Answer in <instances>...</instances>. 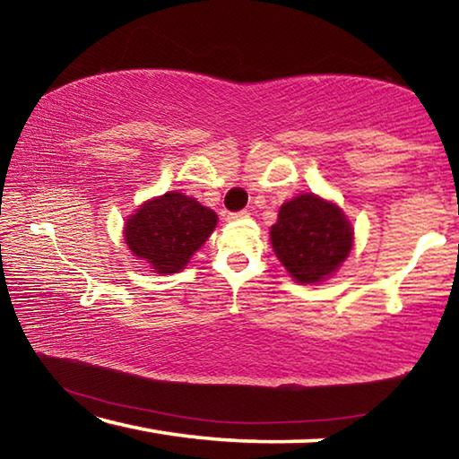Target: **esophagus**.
Returning <instances> with one entry per match:
<instances>
[{
    "mask_svg": "<svg viewBox=\"0 0 459 459\" xmlns=\"http://www.w3.org/2000/svg\"><path fill=\"white\" fill-rule=\"evenodd\" d=\"M248 211H238V212H230L229 214V221H240V219H247Z\"/></svg>",
    "mask_w": 459,
    "mask_h": 459,
    "instance_id": "esophagus-1",
    "label": "esophagus"
}]
</instances>
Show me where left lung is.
I'll return each instance as SVG.
<instances>
[{
    "label": "left lung",
    "mask_w": 459,
    "mask_h": 459,
    "mask_svg": "<svg viewBox=\"0 0 459 459\" xmlns=\"http://www.w3.org/2000/svg\"><path fill=\"white\" fill-rule=\"evenodd\" d=\"M354 243L346 214L316 194H299L279 208L271 227L277 259L298 283H317L336 273Z\"/></svg>",
    "instance_id": "left-lung-1"
}]
</instances>
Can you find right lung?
Wrapping results in <instances>:
<instances>
[{
  "instance_id": "add662e5",
  "label": "right lung",
  "mask_w": 459,
  "mask_h": 459,
  "mask_svg": "<svg viewBox=\"0 0 459 459\" xmlns=\"http://www.w3.org/2000/svg\"><path fill=\"white\" fill-rule=\"evenodd\" d=\"M216 212L180 192L147 200L126 222V243L153 273H178L206 243L216 227Z\"/></svg>"
}]
</instances>
